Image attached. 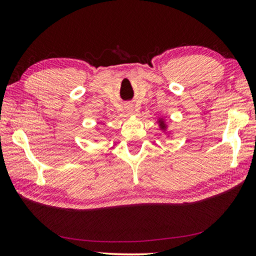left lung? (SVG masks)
<instances>
[{
	"label": "left lung",
	"instance_id": "left-lung-1",
	"mask_svg": "<svg viewBox=\"0 0 256 256\" xmlns=\"http://www.w3.org/2000/svg\"><path fill=\"white\" fill-rule=\"evenodd\" d=\"M159 126L162 130H166V124H164L162 120H159Z\"/></svg>",
	"mask_w": 256,
	"mask_h": 256
}]
</instances>
